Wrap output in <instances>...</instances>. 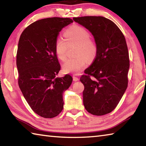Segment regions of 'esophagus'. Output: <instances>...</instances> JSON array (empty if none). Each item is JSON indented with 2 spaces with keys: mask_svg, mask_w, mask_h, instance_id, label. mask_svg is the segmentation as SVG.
Masks as SVG:
<instances>
[{
  "mask_svg": "<svg viewBox=\"0 0 146 146\" xmlns=\"http://www.w3.org/2000/svg\"><path fill=\"white\" fill-rule=\"evenodd\" d=\"M73 81H75V82H76V81H78L79 80V78L77 77V76H73Z\"/></svg>",
  "mask_w": 146,
  "mask_h": 146,
  "instance_id": "34e87169",
  "label": "esophagus"
}]
</instances>
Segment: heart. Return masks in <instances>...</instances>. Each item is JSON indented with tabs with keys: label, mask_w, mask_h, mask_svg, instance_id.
<instances>
[{
	"label": "heart",
	"mask_w": 146,
	"mask_h": 146,
	"mask_svg": "<svg viewBox=\"0 0 146 146\" xmlns=\"http://www.w3.org/2000/svg\"><path fill=\"white\" fill-rule=\"evenodd\" d=\"M64 36L66 42L62 38H58L55 41V53L60 60H64L68 45L76 44L75 55L77 57L66 60L62 64V70L66 73L78 74L86 66V58L89 61L94 59L97 52L96 44L90 38L89 32L81 26L69 28L65 31Z\"/></svg>",
	"instance_id": "heart-1"
}]
</instances>
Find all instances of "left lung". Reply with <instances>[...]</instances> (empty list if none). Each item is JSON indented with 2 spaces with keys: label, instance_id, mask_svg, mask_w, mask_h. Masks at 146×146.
Here are the masks:
<instances>
[{
  "label": "left lung",
  "instance_id": "obj_1",
  "mask_svg": "<svg viewBox=\"0 0 146 146\" xmlns=\"http://www.w3.org/2000/svg\"><path fill=\"white\" fill-rule=\"evenodd\" d=\"M73 20L94 36L96 57L85 70L84 105L87 112L103 115L117 107L128 87L129 60L126 39L112 21L103 17H82Z\"/></svg>",
  "mask_w": 146,
  "mask_h": 146
}]
</instances>
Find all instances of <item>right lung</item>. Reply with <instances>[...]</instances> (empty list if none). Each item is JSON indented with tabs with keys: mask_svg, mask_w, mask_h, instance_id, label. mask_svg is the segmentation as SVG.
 <instances>
[{
	"mask_svg": "<svg viewBox=\"0 0 146 146\" xmlns=\"http://www.w3.org/2000/svg\"><path fill=\"white\" fill-rule=\"evenodd\" d=\"M72 22L70 18L59 17L38 20L23 31L18 41L19 87L34 112L44 118L61 112L63 93L72 83L70 75L56 77L60 66L55 50L59 32Z\"/></svg>",
	"mask_w": 146,
	"mask_h": 146,
	"instance_id": "add662e5",
	"label": "right lung"
}]
</instances>
